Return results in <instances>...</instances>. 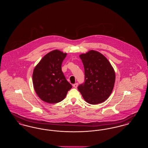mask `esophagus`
<instances>
[{"label": "esophagus", "mask_w": 148, "mask_h": 148, "mask_svg": "<svg viewBox=\"0 0 148 148\" xmlns=\"http://www.w3.org/2000/svg\"><path fill=\"white\" fill-rule=\"evenodd\" d=\"M77 85H78V84H77V83H75V84H74L73 85V87L75 88H77Z\"/></svg>", "instance_id": "1"}]
</instances>
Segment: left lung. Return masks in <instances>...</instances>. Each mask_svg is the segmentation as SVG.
Wrapping results in <instances>:
<instances>
[{
    "label": "left lung",
    "mask_w": 148,
    "mask_h": 148,
    "mask_svg": "<svg viewBox=\"0 0 148 148\" xmlns=\"http://www.w3.org/2000/svg\"><path fill=\"white\" fill-rule=\"evenodd\" d=\"M79 57L84 65L85 82L78 86L79 91L89 104L104 102L114 86L115 74L113 66L106 56L93 50Z\"/></svg>",
    "instance_id": "obj_1"
}]
</instances>
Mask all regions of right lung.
Here are the masks:
<instances>
[{
    "label": "right lung",
    "instance_id": "obj_1",
    "mask_svg": "<svg viewBox=\"0 0 148 148\" xmlns=\"http://www.w3.org/2000/svg\"><path fill=\"white\" fill-rule=\"evenodd\" d=\"M66 53L54 50L46 54L35 66L33 83L36 94L42 101L55 104L62 101L72 85L62 71Z\"/></svg>",
    "mask_w": 148,
    "mask_h": 148
}]
</instances>
